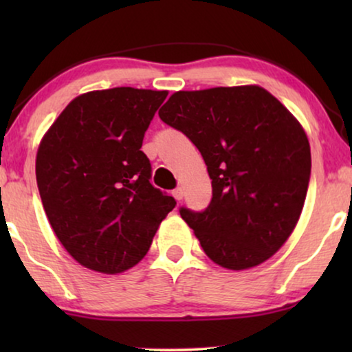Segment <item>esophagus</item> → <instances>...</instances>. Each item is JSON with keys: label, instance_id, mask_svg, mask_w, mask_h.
<instances>
[{"label": "esophagus", "instance_id": "34e87169", "mask_svg": "<svg viewBox=\"0 0 352 352\" xmlns=\"http://www.w3.org/2000/svg\"><path fill=\"white\" fill-rule=\"evenodd\" d=\"M173 197H175V199H176L177 201L182 200V197H184V190H182L181 187H177V189L173 190Z\"/></svg>", "mask_w": 352, "mask_h": 352}]
</instances>
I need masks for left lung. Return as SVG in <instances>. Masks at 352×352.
Masks as SVG:
<instances>
[{
    "instance_id": "left-lung-1",
    "label": "left lung",
    "mask_w": 352,
    "mask_h": 352,
    "mask_svg": "<svg viewBox=\"0 0 352 352\" xmlns=\"http://www.w3.org/2000/svg\"><path fill=\"white\" fill-rule=\"evenodd\" d=\"M158 115L206 163L208 208H181L206 256L230 271L267 261L296 228L306 200L311 147L301 123L258 85L177 91Z\"/></svg>"
}]
</instances>
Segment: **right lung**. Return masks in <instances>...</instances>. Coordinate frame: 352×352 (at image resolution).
Segmentation results:
<instances>
[{
	"label": "right lung",
	"instance_id": "add662e5",
	"mask_svg": "<svg viewBox=\"0 0 352 352\" xmlns=\"http://www.w3.org/2000/svg\"><path fill=\"white\" fill-rule=\"evenodd\" d=\"M168 91L80 94L36 152V182L56 237L83 267L118 274L141 261L173 197L151 184L142 139Z\"/></svg>",
	"mask_w": 352,
	"mask_h": 352
}]
</instances>
